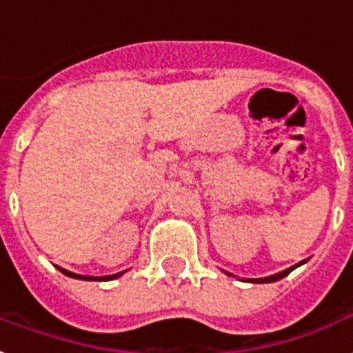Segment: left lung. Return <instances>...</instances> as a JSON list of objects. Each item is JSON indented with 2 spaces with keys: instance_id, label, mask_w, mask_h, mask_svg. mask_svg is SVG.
I'll return each mask as SVG.
<instances>
[{
  "instance_id": "1",
  "label": "left lung",
  "mask_w": 353,
  "mask_h": 353,
  "mask_svg": "<svg viewBox=\"0 0 353 353\" xmlns=\"http://www.w3.org/2000/svg\"><path fill=\"white\" fill-rule=\"evenodd\" d=\"M304 263H305V259L304 261H300V263L293 265V267H289V269L281 270V272H278V274L267 276V278H248V280H245V281H252V283H270V281H278V280H281V278H285V276H288L291 270H294L296 267H300V265H304ZM226 274H230V272H226ZM230 276H234V274H230Z\"/></svg>"
}]
</instances>
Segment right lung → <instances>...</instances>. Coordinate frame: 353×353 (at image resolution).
I'll list each match as a JSON object with an SVG mask.
<instances>
[{
  "instance_id": "right-lung-1",
  "label": "right lung",
  "mask_w": 353,
  "mask_h": 353,
  "mask_svg": "<svg viewBox=\"0 0 353 353\" xmlns=\"http://www.w3.org/2000/svg\"><path fill=\"white\" fill-rule=\"evenodd\" d=\"M59 270L62 272V274L65 276H70V278H77V280H90V281H108V280H114V278H119V276L125 272H117V274H112V276H83V274H75V272H70V270H65V269H60Z\"/></svg>"
}]
</instances>
